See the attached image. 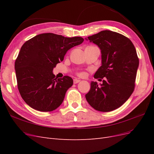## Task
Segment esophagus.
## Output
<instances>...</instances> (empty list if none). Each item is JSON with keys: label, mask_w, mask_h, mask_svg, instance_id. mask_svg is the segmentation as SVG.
Instances as JSON below:
<instances>
[{"label": "esophagus", "mask_w": 154, "mask_h": 154, "mask_svg": "<svg viewBox=\"0 0 154 154\" xmlns=\"http://www.w3.org/2000/svg\"><path fill=\"white\" fill-rule=\"evenodd\" d=\"M80 82V80H78V79H74L73 80V82L74 84H76V83H78Z\"/></svg>", "instance_id": "esophagus-1"}]
</instances>
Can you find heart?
<instances>
[{
  "instance_id": "heart-1",
  "label": "heart",
  "mask_w": 154,
  "mask_h": 154,
  "mask_svg": "<svg viewBox=\"0 0 154 154\" xmlns=\"http://www.w3.org/2000/svg\"><path fill=\"white\" fill-rule=\"evenodd\" d=\"M78 75L80 77H85L86 76V73L85 72H81L78 74Z\"/></svg>"
}]
</instances>
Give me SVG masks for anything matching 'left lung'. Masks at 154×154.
<instances>
[{
  "label": "left lung",
  "mask_w": 154,
  "mask_h": 154,
  "mask_svg": "<svg viewBox=\"0 0 154 154\" xmlns=\"http://www.w3.org/2000/svg\"><path fill=\"white\" fill-rule=\"evenodd\" d=\"M87 38L98 46L101 53V66L94 77L104 80L100 85L91 82L86 100L96 110L112 111L125 103L134 90L139 67L136 48L127 37L109 30Z\"/></svg>",
  "instance_id": "1"
}]
</instances>
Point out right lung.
Returning <instances> with one entry per match:
<instances>
[{
    "label": "right lung",
    "instance_id": "add662e5",
    "mask_svg": "<svg viewBox=\"0 0 154 154\" xmlns=\"http://www.w3.org/2000/svg\"><path fill=\"white\" fill-rule=\"evenodd\" d=\"M83 40L80 36L67 38L48 32L36 35L23 44L15 69L20 96L31 108L51 112L62 103L73 80L68 76L57 79L53 70L63 61L69 49Z\"/></svg>",
    "mask_w": 154,
    "mask_h": 154
}]
</instances>
